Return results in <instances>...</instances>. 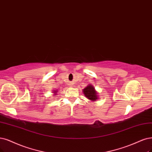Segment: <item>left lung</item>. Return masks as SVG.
I'll return each mask as SVG.
<instances>
[{
  "label": "left lung",
  "mask_w": 152,
  "mask_h": 152,
  "mask_svg": "<svg viewBox=\"0 0 152 152\" xmlns=\"http://www.w3.org/2000/svg\"><path fill=\"white\" fill-rule=\"evenodd\" d=\"M83 93L85 94V97L91 101V102H94V101H96L99 99L97 91L91 84H89L85 88L83 89Z\"/></svg>",
  "instance_id": "left-lung-1"
}]
</instances>
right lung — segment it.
I'll list each match as a JSON object with an SVG mask.
<instances>
[{"instance_id": "obj_1", "label": "right lung", "mask_w": 152, "mask_h": 152, "mask_svg": "<svg viewBox=\"0 0 152 152\" xmlns=\"http://www.w3.org/2000/svg\"><path fill=\"white\" fill-rule=\"evenodd\" d=\"M53 93H54V95H56V94H57V93H58V91H56V90H54H54L53 91Z\"/></svg>"}]
</instances>
